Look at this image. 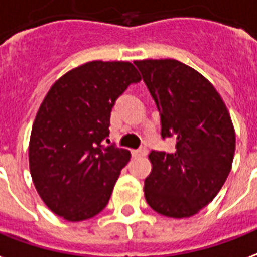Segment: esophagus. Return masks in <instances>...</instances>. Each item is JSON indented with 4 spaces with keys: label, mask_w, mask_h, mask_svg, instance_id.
I'll return each mask as SVG.
<instances>
[{
    "label": "esophagus",
    "mask_w": 257,
    "mask_h": 257,
    "mask_svg": "<svg viewBox=\"0 0 257 257\" xmlns=\"http://www.w3.org/2000/svg\"><path fill=\"white\" fill-rule=\"evenodd\" d=\"M148 155V149L147 148H140V149H137V151L133 152V156H138V157H144Z\"/></svg>",
    "instance_id": "obj_1"
}]
</instances>
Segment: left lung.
Returning <instances> with one entry per match:
<instances>
[{
	"instance_id": "8db88e82",
	"label": "left lung",
	"mask_w": 257,
	"mask_h": 257,
	"mask_svg": "<svg viewBox=\"0 0 257 257\" xmlns=\"http://www.w3.org/2000/svg\"><path fill=\"white\" fill-rule=\"evenodd\" d=\"M134 63L160 112L162 137L177 138L174 153H149L147 203L168 218H190L212 201L230 174L233 121L212 83L192 67L174 59Z\"/></svg>"
}]
</instances>
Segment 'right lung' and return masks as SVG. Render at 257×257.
I'll return each instance as SVG.
<instances>
[{"label":"right lung","instance_id":"add662e5","mask_svg":"<svg viewBox=\"0 0 257 257\" xmlns=\"http://www.w3.org/2000/svg\"><path fill=\"white\" fill-rule=\"evenodd\" d=\"M141 75L130 61H89L54 82L30 136L34 186L52 212L69 222L100 213L130 152L101 141L109 136L116 98Z\"/></svg>","mask_w":257,"mask_h":257}]
</instances>
